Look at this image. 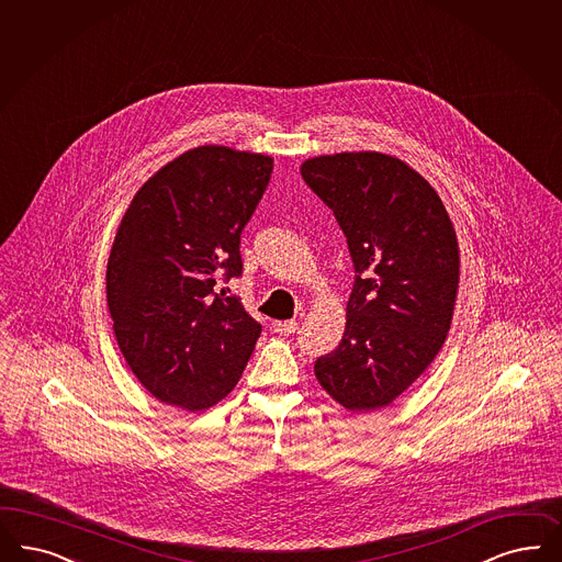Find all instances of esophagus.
I'll return each mask as SVG.
<instances>
[{"label":"esophagus","instance_id":"1","mask_svg":"<svg viewBox=\"0 0 562 562\" xmlns=\"http://www.w3.org/2000/svg\"><path fill=\"white\" fill-rule=\"evenodd\" d=\"M274 331L281 333V335H291V333L297 331V323L295 321H279V323H274Z\"/></svg>","mask_w":562,"mask_h":562}]
</instances>
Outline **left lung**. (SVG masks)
I'll use <instances>...</instances> for the list:
<instances>
[{
	"label": "left lung",
	"instance_id": "8db88e82",
	"mask_svg": "<svg viewBox=\"0 0 562 562\" xmlns=\"http://www.w3.org/2000/svg\"><path fill=\"white\" fill-rule=\"evenodd\" d=\"M300 172L333 210L356 269L341 344L314 362V374L346 411L385 408L448 337L460 283L457 231L429 181L390 154L314 156Z\"/></svg>",
	"mask_w": 562,
	"mask_h": 562
}]
</instances>
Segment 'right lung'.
<instances>
[{
  "label": "right lung",
  "instance_id": "right-lung-1",
  "mask_svg": "<svg viewBox=\"0 0 562 562\" xmlns=\"http://www.w3.org/2000/svg\"><path fill=\"white\" fill-rule=\"evenodd\" d=\"M271 156L227 146L183 151L156 170L119 225L105 297L126 364L156 400L202 413L233 392L260 337L237 297L239 235L272 172Z\"/></svg>",
  "mask_w": 562,
  "mask_h": 562
}]
</instances>
